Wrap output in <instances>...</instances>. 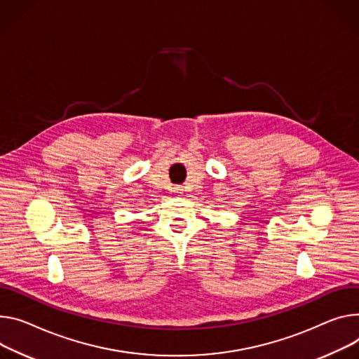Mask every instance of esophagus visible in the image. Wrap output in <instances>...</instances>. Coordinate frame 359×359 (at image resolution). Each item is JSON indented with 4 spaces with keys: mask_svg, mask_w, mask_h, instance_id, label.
Here are the masks:
<instances>
[{
    "mask_svg": "<svg viewBox=\"0 0 359 359\" xmlns=\"http://www.w3.org/2000/svg\"><path fill=\"white\" fill-rule=\"evenodd\" d=\"M173 191H175L176 194H180V193L183 191V187H182V186H173Z\"/></svg>",
    "mask_w": 359,
    "mask_h": 359,
    "instance_id": "esophagus-1",
    "label": "esophagus"
}]
</instances>
